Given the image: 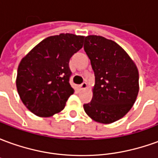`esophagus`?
Returning <instances> with one entry per match:
<instances>
[{
  "label": "esophagus",
  "mask_w": 158,
  "mask_h": 158,
  "mask_svg": "<svg viewBox=\"0 0 158 158\" xmlns=\"http://www.w3.org/2000/svg\"><path fill=\"white\" fill-rule=\"evenodd\" d=\"M79 89H80V90H83V89H85L86 88H87V83H85V82L82 83L81 85H79Z\"/></svg>",
  "instance_id": "obj_1"
}]
</instances>
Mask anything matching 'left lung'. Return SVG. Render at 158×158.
Listing matches in <instances>:
<instances>
[{"mask_svg": "<svg viewBox=\"0 0 158 158\" xmlns=\"http://www.w3.org/2000/svg\"><path fill=\"white\" fill-rule=\"evenodd\" d=\"M84 49L95 73L90 102L84 109L93 120L111 123L131 109L139 92V73L132 59L116 42L89 35Z\"/></svg>", "mask_w": 158, "mask_h": 158, "instance_id": "obj_1", "label": "left lung"}]
</instances>
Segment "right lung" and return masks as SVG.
Returning <instances> with one entry per match:
<instances>
[{
    "label": "right lung",
    "mask_w": 158,
    "mask_h": 158,
    "mask_svg": "<svg viewBox=\"0 0 158 158\" xmlns=\"http://www.w3.org/2000/svg\"><path fill=\"white\" fill-rule=\"evenodd\" d=\"M84 36L60 34L47 37L21 60L17 89L23 103L39 117L61 112L74 92L69 79V60L83 47Z\"/></svg>",
    "instance_id": "obj_1"
}]
</instances>
